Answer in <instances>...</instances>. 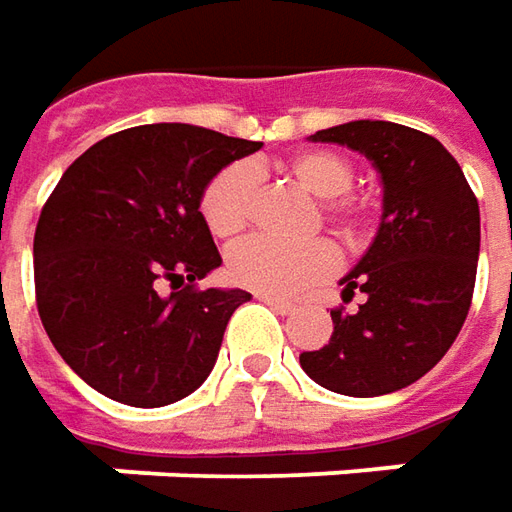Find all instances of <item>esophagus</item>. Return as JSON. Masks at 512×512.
Here are the masks:
<instances>
[{"label": "esophagus", "instance_id": "34e87169", "mask_svg": "<svg viewBox=\"0 0 512 512\" xmlns=\"http://www.w3.org/2000/svg\"><path fill=\"white\" fill-rule=\"evenodd\" d=\"M257 300H260V303H266V306H272V309L280 311V314H291V311H294V303H291V300L274 297V294H263V291H260V294H257Z\"/></svg>", "mask_w": 512, "mask_h": 512}]
</instances>
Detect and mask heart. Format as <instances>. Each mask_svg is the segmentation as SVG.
<instances>
[{"label":"heart","instance_id":"obj_1","mask_svg":"<svg viewBox=\"0 0 512 512\" xmlns=\"http://www.w3.org/2000/svg\"><path fill=\"white\" fill-rule=\"evenodd\" d=\"M280 169L294 184L320 198V218L348 249L371 238L377 212L362 195H351L354 164L331 150H303L289 155ZM257 195V175L249 164H229L203 186L201 215L215 238H238L252 221ZM337 269V252L326 240L274 243L249 238L232 246L226 255V274L252 291L294 294L303 286L326 280Z\"/></svg>","mask_w":512,"mask_h":512}]
</instances>
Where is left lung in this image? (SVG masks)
Segmentation results:
<instances>
[{"instance_id":"1","label":"left lung","mask_w":512,"mask_h":512,"mask_svg":"<svg viewBox=\"0 0 512 512\" xmlns=\"http://www.w3.org/2000/svg\"><path fill=\"white\" fill-rule=\"evenodd\" d=\"M360 150L382 175V221L371 249L343 277L334 334L303 351L317 385L345 397H382L425 377L465 326L476 263L479 201L465 172L433 135L394 121H348L311 135Z\"/></svg>"}]
</instances>
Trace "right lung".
I'll use <instances>...</instances> for the list:
<instances>
[{
	"instance_id": "add662e5",
	"label": "right lung",
	"mask_w": 512,
	"mask_h": 512,
	"mask_svg": "<svg viewBox=\"0 0 512 512\" xmlns=\"http://www.w3.org/2000/svg\"><path fill=\"white\" fill-rule=\"evenodd\" d=\"M260 147L192 124H144L64 169L33 235L36 309L62 360L98 394L161 408L209 377L229 317L252 294L198 289L221 266L201 195Z\"/></svg>"
}]
</instances>
